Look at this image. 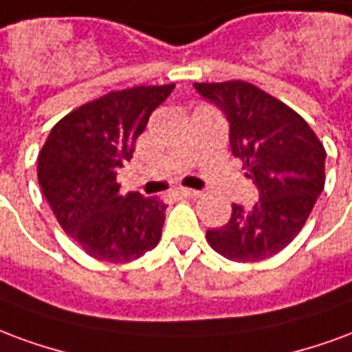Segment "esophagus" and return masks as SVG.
Segmentation results:
<instances>
[{
  "instance_id": "34e87169",
  "label": "esophagus",
  "mask_w": 352,
  "mask_h": 352,
  "mask_svg": "<svg viewBox=\"0 0 352 352\" xmlns=\"http://www.w3.org/2000/svg\"><path fill=\"white\" fill-rule=\"evenodd\" d=\"M178 193L182 197H189V199H197V197H201V191H197V189H189V187H179Z\"/></svg>"
}]
</instances>
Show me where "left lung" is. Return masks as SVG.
Instances as JSON below:
<instances>
[{"mask_svg": "<svg viewBox=\"0 0 352 352\" xmlns=\"http://www.w3.org/2000/svg\"><path fill=\"white\" fill-rule=\"evenodd\" d=\"M229 122L232 155L258 189L251 210L232 204L230 219L210 229V245L229 261L255 263L287 248L324 187L327 151L292 109L248 82L195 84Z\"/></svg>", "mask_w": 352, "mask_h": 352, "instance_id": "obj_1", "label": "left lung"}]
</instances>
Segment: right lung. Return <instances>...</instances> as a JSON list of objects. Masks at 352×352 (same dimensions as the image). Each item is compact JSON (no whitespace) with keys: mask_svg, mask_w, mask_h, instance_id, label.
<instances>
[{"mask_svg":"<svg viewBox=\"0 0 352 352\" xmlns=\"http://www.w3.org/2000/svg\"><path fill=\"white\" fill-rule=\"evenodd\" d=\"M174 89L137 86L112 91L54 125L37 161L39 186L56 219L91 257L129 263L161 238L166 204L120 193L116 170L133 157L151 112Z\"/></svg>","mask_w":352,"mask_h":352,"instance_id":"1","label":"right lung"}]
</instances>
